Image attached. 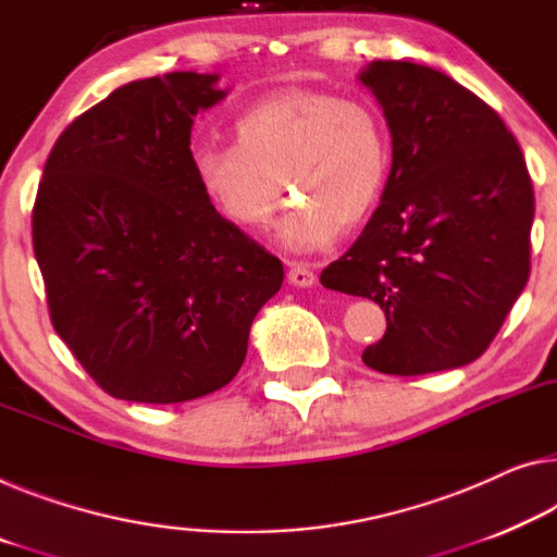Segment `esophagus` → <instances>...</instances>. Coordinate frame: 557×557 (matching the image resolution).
Wrapping results in <instances>:
<instances>
[{
    "mask_svg": "<svg viewBox=\"0 0 557 557\" xmlns=\"http://www.w3.org/2000/svg\"><path fill=\"white\" fill-rule=\"evenodd\" d=\"M288 281L294 286H301L308 288L315 284V273L306 267V263H296V261H288Z\"/></svg>",
    "mask_w": 557,
    "mask_h": 557,
    "instance_id": "1",
    "label": "esophagus"
}]
</instances>
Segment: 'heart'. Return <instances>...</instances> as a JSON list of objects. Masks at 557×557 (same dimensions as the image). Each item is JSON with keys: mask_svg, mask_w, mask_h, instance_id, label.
Masks as SVG:
<instances>
[{"mask_svg": "<svg viewBox=\"0 0 557 557\" xmlns=\"http://www.w3.org/2000/svg\"><path fill=\"white\" fill-rule=\"evenodd\" d=\"M236 144H201L194 171L207 199L238 228H267L294 207L278 238L308 253L354 228L379 203L388 178V132L371 104L319 89H284L246 109Z\"/></svg>", "mask_w": 557, "mask_h": 557, "instance_id": "heart-1", "label": "heart"}]
</instances>
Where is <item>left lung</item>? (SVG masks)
Masks as SVG:
<instances>
[{
	"label": "left lung",
	"mask_w": 557,
	"mask_h": 557,
	"mask_svg": "<svg viewBox=\"0 0 557 557\" xmlns=\"http://www.w3.org/2000/svg\"><path fill=\"white\" fill-rule=\"evenodd\" d=\"M386 116L393 161L381 207L321 284L386 311L363 363L421 375L473 363L530 276L535 196L516 136L448 74L371 62L358 74Z\"/></svg>",
	"instance_id": "8db88e82"
}]
</instances>
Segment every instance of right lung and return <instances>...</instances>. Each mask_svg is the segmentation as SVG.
<instances>
[{
  "mask_svg": "<svg viewBox=\"0 0 557 557\" xmlns=\"http://www.w3.org/2000/svg\"><path fill=\"white\" fill-rule=\"evenodd\" d=\"M219 74L129 82L66 126L32 211L51 323L109 396L182 404L234 379L284 263L203 194L191 126Z\"/></svg>",
  "mask_w": 557,
  "mask_h": 557,
  "instance_id": "right-lung-1",
  "label": "right lung"
}]
</instances>
